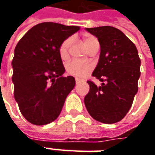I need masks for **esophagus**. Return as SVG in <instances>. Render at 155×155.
Segmentation results:
<instances>
[{"instance_id": "1", "label": "esophagus", "mask_w": 155, "mask_h": 155, "mask_svg": "<svg viewBox=\"0 0 155 155\" xmlns=\"http://www.w3.org/2000/svg\"><path fill=\"white\" fill-rule=\"evenodd\" d=\"M79 82H80V80H79L78 78H76V84H78Z\"/></svg>"}]
</instances>
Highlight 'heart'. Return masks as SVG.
Masks as SVG:
<instances>
[{"label": "heart", "instance_id": "obj_1", "mask_svg": "<svg viewBox=\"0 0 155 155\" xmlns=\"http://www.w3.org/2000/svg\"><path fill=\"white\" fill-rule=\"evenodd\" d=\"M84 40L87 47L90 48L91 45L97 39L91 35H84ZM71 42H72V38L69 37L64 39L59 46V56L63 60H66L69 58V49L71 45ZM92 68V65L90 63L84 62L78 59H74L67 64L66 71L68 74L71 76H73L77 78H84L91 71Z\"/></svg>", "mask_w": 155, "mask_h": 155}]
</instances>
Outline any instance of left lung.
I'll use <instances>...</instances> for the list:
<instances>
[{"mask_svg":"<svg viewBox=\"0 0 155 155\" xmlns=\"http://www.w3.org/2000/svg\"><path fill=\"white\" fill-rule=\"evenodd\" d=\"M99 41L101 52L92 76L102 82L97 86L88 81L90 91L84 97L89 114L103 123L121 121L131 108L138 91L140 59L134 44L116 27L85 28Z\"/></svg>","mask_w":155,"mask_h":155,"instance_id":"1","label":"left lung"}]
</instances>
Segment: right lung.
<instances>
[{
  "label": "right lung",
  "instance_id": "obj_1",
  "mask_svg": "<svg viewBox=\"0 0 155 155\" xmlns=\"http://www.w3.org/2000/svg\"><path fill=\"white\" fill-rule=\"evenodd\" d=\"M80 29L54 22L33 27L18 42L12 61L15 101L21 114L34 125H45L59 116L75 86L59 56L63 41Z\"/></svg>",
  "mask_w": 155,
  "mask_h": 155
}]
</instances>
